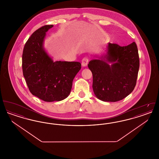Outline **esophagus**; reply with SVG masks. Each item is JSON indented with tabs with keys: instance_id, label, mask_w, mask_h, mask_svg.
Listing matches in <instances>:
<instances>
[{
	"instance_id": "1",
	"label": "esophagus",
	"mask_w": 159,
	"mask_h": 159,
	"mask_svg": "<svg viewBox=\"0 0 159 159\" xmlns=\"http://www.w3.org/2000/svg\"><path fill=\"white\" fill-rule=\"evenodd\" d=\"M88 62H89V58L87 57H84L82 61V66L83 67H86L88 66Z\"/></svg>"
}]
</instances>
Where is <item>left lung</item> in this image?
Returning <instances> with one entry per match:
<instances>
[{
  "label": "left lung",
  "instance_id": "1",
  "mask_svg": "<svg viewBox=\"0 0 159 159\" xmlns=\"http://www.w3.org/2000/svg\"><path fill=\"white\" fill-rule=\"evenodd\" d=\"M107 61L93 60L88 64L93 76L92 88L100 100L116 102L129 95L136 86L139 58L135 42L126 46L108 43Z\"/></svg>",
  "mask_w": 159,
  "mask_h": 159
}]
</instances>
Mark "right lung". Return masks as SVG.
Here are the masks:
<instances>
[{
    "instance_id": "add662e5",
    "label": "right lung",
    "mask_w": 159,
    "mask_h": 159,
    "mask_svg": "<svg viewBox=\"0 0 159 159\" xmlns=\"http://www.w3.org/2000/svg\"><path fill=\"white\" fill-rule=\"evenodd\" d=\"M52 25L35 31L26 42L22 56L23 76L31 93L44 101H60L70 93L81 68L79 62H53L43 48L46 32Z\"/></svg>"
}]
</instances>
